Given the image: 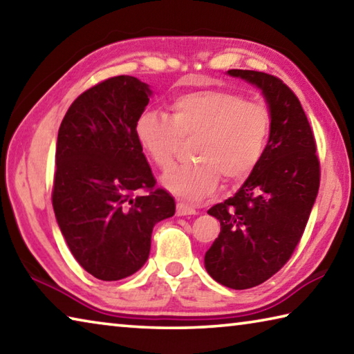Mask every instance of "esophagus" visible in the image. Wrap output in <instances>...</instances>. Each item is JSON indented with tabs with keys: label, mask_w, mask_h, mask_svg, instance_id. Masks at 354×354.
<instances>
[{
	"label": "esophagus",
	"mask_w": 354,
	"mask_h": 354,
	"mask_svg": "<svg viewBox=\"0 0 354 354\" xmlns=\"http://www.w3.org/2000/svg\"><path fill=\"white\" fill-rule=\"evenodd\" d=\"M176 214L179 215V217H184V215H195L196 209L189 206V205H185V203L179 201L176 205Z\"/></svg>",
	"instance_id": "obj_1"
}]
</instances>
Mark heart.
<instances>
[{"instance_id": "heart-1", "label": "heart", "mask_w": 354, "mask_h": 354, "mask_svg": "<svg viewBox=\"0 0 354 354\" xmlns=\"http://www.w3.org/2000/svg\"><path fill=\"white\" fill-rule=\"evenodd\" d=\"M170 120L143 112L136 137L160 170L170 169L181 139L195 137V162L175 167L162 178L167 190L187 201H201L225 176L241 183L259 164L270 133V113L234 92L206 88L179 95L170 104Z\"/></svg>"}]
</instances>
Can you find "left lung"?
<instances>
[{
	"label": "left lung",
	"instance_id": "left-lung-1",
	"mask_svg": "<svg viewBox=\"0 0 354 354\" xmlns=\"http://www.w3.org/2000/svg\"><path fill=\"white\" fill-rule=\"evenodd\" d=\"M257 87L270 113V134L259 164L234 196L209 209L220 234L205 267L221 286H259L289 261L319 194L320 165L301 104L286 84L253 70H227Z\"/></svg>",
	"mask_w": 354,
	"mask_h": 354
}]
</instances>
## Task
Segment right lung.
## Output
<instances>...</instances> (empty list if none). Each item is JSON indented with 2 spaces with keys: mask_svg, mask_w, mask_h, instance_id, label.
Returning a JSON list of instances; mask_svg holds the SVG:
<instances>
[{
  "mask_svg": "<svg viewBox=\"0 0 354 354\" xmlns=\"http://www.w3.org/2000/svg\"><path fill=\"white\" fill-rule=\"evenodd\" d=\"M151 95L134 76L111 77L80 95L59 128L53 207L71 254L101 281L140 270L154 225L175 215L136 137Z\"/></svg>",
  "mask_w": 354,
  "mask_h": 354,
  "instance_id": "1",
  "label": "right lung"
}]
</instances>
